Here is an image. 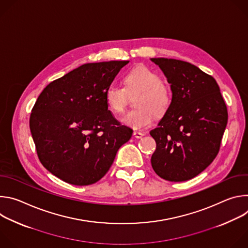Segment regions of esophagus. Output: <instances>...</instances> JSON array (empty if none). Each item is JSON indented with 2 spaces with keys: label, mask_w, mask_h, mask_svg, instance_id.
Returning <instances> with one entry per match:
<instances>
[{
  "label": "esophagus",
  "mask_w": 248,
  "mask_h": 248,
  "mask_svg": "<svg viewBox=\"0 0 248 248\" xmlns=\"http://www.w3.org/2000/svg\"><path fill=\"white\" fill-rule=\"evenodd\" d=\"M133 136H134L135 138H141V137L144 136V133L140 132V131H133Z\"/></svg>",
  "instance_id": "1"
}]
</instances>
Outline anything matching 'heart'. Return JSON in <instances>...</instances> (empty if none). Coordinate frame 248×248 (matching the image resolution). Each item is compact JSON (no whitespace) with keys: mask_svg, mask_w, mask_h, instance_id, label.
Here are the masks:
<instances>
[{"mask_svg":"<svg viewBox=\"0 0 248 248\" xmlns=\"http://www.w3.org/2000/svg\"><path fill=\"white\" fill-rule=\"evenodd\" d=\"M124 88L111 84L105 90L104 98L108 109L115 115L123 114L128 103V96L137 94L134 100L136 109L128 112L123 124L133 129L150 125L155 116H165L171 104L170 88L161 80V77L147 66H138L124 78Z\"/></svg>","mask_w":248,"mask_h":248,"instance_id":"obj_1","label":"heart"}]
</instances>
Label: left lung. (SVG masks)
<instances>
[{
  "label": "left lung",
  "mask_w": 248,
  "mask_h": 248,
  "mask_svg": "<svg viewBox=\"0 0 248 248\" xmlns=\"http://www.w3.org/2000/svg\"><path fill=\"white\" fill-rule=\"evenodd\" d=\"M170 84L168 113L150 131L156 141L151 165L160 178L185 182L214 161L228 123L226 103L214 78L190 62L152 58Z\"/></svg>",
  "instance_id": "8db88e82"
}]
</instances>
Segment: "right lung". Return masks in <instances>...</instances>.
<instances>
[{"instance_id":"add662e5","label":"right lung","mask_w":248,"mask_h":248,"mask_svg":"<svg viewBox=\"0 0 248 248\" xmlns=\"http://www.w3.org/2000/svg\"><path fill=\"white\" fill-rule=\"evenodd\" d=\"M128 61L80 65L48 84L32 109L29 126L42 165L75 186L97 183L111 168L132 129L108 110L104 93Z\"/></svg>"}]
</instances>
